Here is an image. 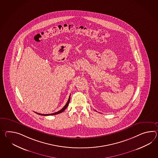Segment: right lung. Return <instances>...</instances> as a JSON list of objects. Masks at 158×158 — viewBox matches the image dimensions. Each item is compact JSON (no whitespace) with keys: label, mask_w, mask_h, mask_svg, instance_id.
Returning <instances> with one entry per match:
<instances>
[{"label":"right lung","mask_w":158,"mask_h":158,"mask_svg":"<svg viewBox=\"0 0 158 158\" xmlns=\"http://www.w3.org/2000/svg\"><path fill=\"white\" fill-rule=\"evenodd\" d=\"M70 96H71V95H69V100L67 101V103L65 104V106H64V107L62 108L60 110H59V111L56 112L52 113V114H39V113H37V112H35V113L37 114H38L39 115L42 116L54 115H57V114H60V113H62V112L64 111L65 109H66V108L67 107V106H69V100H70Z\"/></svg>","instance_id":"1"}]
</instances>
